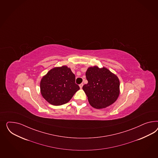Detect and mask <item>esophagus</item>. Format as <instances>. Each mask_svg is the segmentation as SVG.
I'll return each instance as SVG.
<instances>
[{
  "label": "esophagus",
  "mask_w": 158,
  "mask_h": 158,
  "mask_svg": "<svg viewBox=\"0 0 158 158\" xmlns=\"http://www.w3.org/2000/svg\"><path fill=\"white\" fill-rule=\"evenodd\" d=\"M79 86H80V88H81V89H82V86H83V83H81V84H80L79 85Z\"/></svg>",
  "instance_id": "1"
}]
</instances>
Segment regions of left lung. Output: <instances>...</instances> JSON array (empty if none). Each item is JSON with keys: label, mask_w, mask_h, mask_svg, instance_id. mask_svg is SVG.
<instances>
[{"label": "left lung", "mask_w": 158, "mask_h": 158, "mask_svg": "<svg viewBox=\"0 0 158 158\" xmlns=\"http://www.w3.org/2000/svg\"><path fill=\"white\" fill-rule=\"evenodd\" d=\"M86 78L88 82L82 89L93 107L106 108L117 100L119 95V81L107 69L90 67L86 72Z\"/></svg>", "instance_id": "left-lung-1"}]
</instances>
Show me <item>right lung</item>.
Segmentation results:
<instances>
[{
    "label": "right lung",
    "mask_w": 158,
    "mask_h": 158,
    "mask_svg": "<svg viewBox=\"0 0 158 158\" xmlns=\"http://www.w3.org/2000/svg\"><path fill=\"white\" fill-rule=\"evenodd\" d=\"M75 81V75L70 68L66 66L54 68L42 78L41 94L52 105L67 103L80 89Z\"/></svg>",
    "instance_id": "obj_1"
}]
</instances>
